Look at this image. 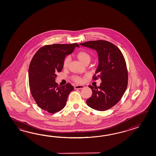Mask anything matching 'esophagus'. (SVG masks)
Here are the masks:
<instances>
[{"mask_svg": "<svg viewBox=\"0 0 156 156\" xmlns=\"http://www.w3.org/2000/svg\"><path fill=\"white\" fill-rule=\"evenodd\" d=\"M84 87V86L83 85H75L74 86L75 89H81Z\"/></svg>", "mask_w": 156, "mask_h": 156, "instance_id": "34e87169", "label": "esophagus"}]
</instances>
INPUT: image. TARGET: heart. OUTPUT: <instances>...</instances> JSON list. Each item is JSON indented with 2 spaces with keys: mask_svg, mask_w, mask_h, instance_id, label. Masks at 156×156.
<instances>
[{
  "mask_svg": "<svg viewBox=\"0 0 156 156\" xmlns=\"http://www.w3.org/2000/svg\"><path fill=\"white\" fill-rule=\"evenodd\" d=\"M76 56L77 58L82 62V63L85 64L86 63L89 62V63L90 60H91V56L89 53L86 51H80L78 52L76 54ZM70 58L69 56L66 57L63 61V68L66 69L69 65V62H70ZM72 80H73L74 82L76 83H81L83 82V80L81 77L78 76H73L72 77Z\"/></svg>",
  "mask_w": 156,
  "mask_h": 156,
  "instance_id": "b5f03b06",
  "label": "heart"
}]
</instances>
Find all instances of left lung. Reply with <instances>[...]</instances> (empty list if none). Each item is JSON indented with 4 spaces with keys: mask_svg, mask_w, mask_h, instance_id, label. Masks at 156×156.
<instances>
[{
    "mask_svg": "<svg viewBox=\"0 0 156 156\" xmlns=\"http://www.w3.org/2000/svg\"><path fill=\"white\" fill-rule=\"evenodd\" d=\"M80 44L96 50L99 65L93 79L100 78L102 81L98 87L89 85L93 94L86 103L98 111L109 109L119 101L127 87L128 73L125 58L118 47L106 41H91Z\"/></svg>",
    "mask_w": 156,
    "mask_h": 156,
    "instance_id": "1",
    "label": "left lung"
}]
</instances>
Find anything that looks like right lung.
I'll use <instances>...</instances> for the list:
<instances>
[{
    "label": "right lung",
    "mask_w": 156,
    "mask_h": 156,
    "mask_svg": "<svg viewBox=\"0 0 156 156\" xmlns=\"http://www.w3.org/2000/svg\"><path fill=\"white\" fill-rule=\"evenodd\" d=\"M79 46L77 43L46 45L33 56L28 71L29 85L33 99L42 109L55 113L66 105L68 95L74 88L69 83L59 86L55 79L62 70L66 56Z\"/></svg>",
    "instance_id": "add662e5"
}]
</instances>
